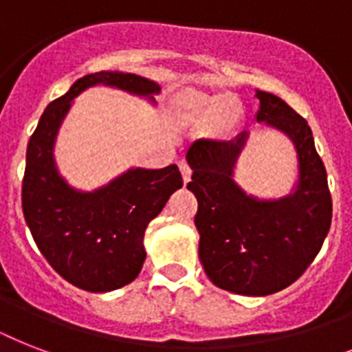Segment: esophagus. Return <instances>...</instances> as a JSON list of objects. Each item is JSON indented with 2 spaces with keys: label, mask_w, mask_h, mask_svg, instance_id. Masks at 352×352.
<instances>
[{
  "label": "esophagus",
  "mask_w": 352,
  "mask_h": 352,
  "mask_svg": "<svg viewBox=\"0 0 352 352\" xmlns=\"http://www.w3.org/2000/svg\"><path fill=\"white\" fill-rule=\"evenodd\" d=\"M179 168H181L182 181L186 184V182H190V179H192V168H190V164H188L186 160H181V162H179Z\"/></svg>",
  "instance_id": "obj_1"
}]
</instances>
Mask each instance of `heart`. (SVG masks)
Instances as JSON below:
<instances>
[{"mask_svg":"<svg viewBox=\"0 0 352 352\" xmlns=\"http://www.w3.org/2000/svg\"><path fill=\"white\" fill-rule=\"evenodd\" d=\"M235 100L230 96L184 95L179 102V111L186 120H204L214 117L217 122H228L234 117Z\"/></svg>","mask_w":352,"mask_h":352,"instance_id":"heart-1","label":"heart"}]
</instances>
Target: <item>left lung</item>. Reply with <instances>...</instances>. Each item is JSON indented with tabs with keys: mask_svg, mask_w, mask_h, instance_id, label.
Returning <instances> with one entry per match:
<instances>
[{
	"mask_svg": "<svg viewBox=\"0 0 352 352\" xmlns=\"http://www.w3.org/2000/svg\"><path fill=\"white\" fill-rule=\"evenodd\" d=\"M257 122L287 133L298 151L300 182L281 201H256L232 181V168L245 146L235 140H197L188 149L197 197L199 259L219 289L267 296L292 285L322 248L333 219L327 171L314 148L307 120L279 96L257 91Z\"/></svg>",
	"mask_w": 352,
	"mask_h": 352,
	"instance_id": "1",
	"label": "left lung"
}]
</instances>
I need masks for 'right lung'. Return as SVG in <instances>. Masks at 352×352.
I'll use <instances>...</instances> for the list:
<instances>
[{"label": "right lung", "instance_id": "right-lung-1", "mask_svg": "<svg viewBox=\"0 0 352 352\" xmlns=\"http://www.w3.org/2000/svg\"><path fill=\"white\" fill-rule=\"evenodd\" d=\"M107 84L137 95H157L159 84L138 74L100 71L76 80L41 115L27 146L21 206L29 230L49 265L65 281L89 292L120 289L137 278L146 259L144 232L182 186L175 164L131 170L95 193H78L63 182L52 160V144L80 91Z\"/></svg>", "mask_w": 352, "mask_h": 352}]
</instances>
